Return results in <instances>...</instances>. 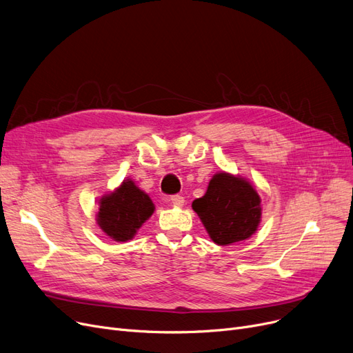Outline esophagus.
Instances as JSON below:
<instances>
[{"instance_id":"obj_1","label":"esophagus","mask_w":353,"mask_h":353,"mask_svg":"<svg viewBox=\"0 0 353 353\" xmlns=\"http://www.w3.org/2000/svg\"><path fill=\"white\" fill-rule=\"evenodd\" d=\"M168 202L173 203L174 206H183V203H185V199H183L179 194H174V196H170V199H168Z\"/></svg>"}]
</instances>
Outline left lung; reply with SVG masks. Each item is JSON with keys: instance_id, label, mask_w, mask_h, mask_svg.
Listing matches in <instances>:
<instances>
[{"instance_id": "left-lung-1", "label": "left lung", "mask_w": 353, "mask_h": 353, "mask_svg": "<svg viewBox=\"0 0 353 353\" xmlns=\"http://www.w3.org/2000/svg\"><path fill=\"white\" fill-rule=\"evenodd\" d=\"M210 239L231 245L251 238L261 222V197L245 177L226 172L214 174L206 193L192 203Z\"/></svg>"}]
</instances>
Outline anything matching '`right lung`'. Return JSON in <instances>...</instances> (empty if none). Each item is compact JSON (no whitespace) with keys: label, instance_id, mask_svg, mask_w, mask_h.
<instances>
[{"label":"right lung","instance_id":"obj_1","mask_svg":"<svg viewBox=\"0 0 353 353\" xmlns=\"http://www.w3.org/2000/svg\"><path fill=\"white\" fill-rule=\"evenodd\" d=\"M154 203L131 179H127L99 201L97 223L102 232L117 242L132 239L154 213Z\"/></svg>","mask_w":353,"mask_h":353}]
</instances>
